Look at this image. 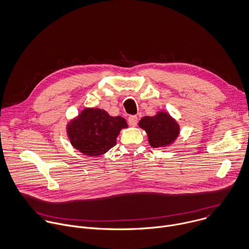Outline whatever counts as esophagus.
Returning <instances> with one entry per match:
<instances>
[{
    "label": "esophagus",
    "instance_id": "34e87169",
    "mask_svg": "<svg viewBox=\"0 0 249 249\" xmlns=\"http://www.w3.org/2000/svg\"><path fill=\"white\" fill-rule=\"evenodd\" d=\"M137 123H138V119L136 116H130L128 118V124L130 126H135L137 124Z\"/></svg>",
    "mask_w": 249,
    "mask_h": 249
}]
</instances>
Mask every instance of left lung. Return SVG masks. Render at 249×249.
I'll use <instances>...</instances> for the list:
<instances>
[{"instance_id":"1","label":"left lung","mask_w":249,"mask_h":249,"mask_svg":"<svg viewBox=\"0 0 249 249\" xmlns=\"http://www.w3.org/2000/svg\"><path fill=\"white\" fill-rule=\"evenodd\" d=\"M148 135V141L154 148L171 145L179 134V125L167 112H158L153 117H143L139 123Z\"/></svg>"}]
</instances>
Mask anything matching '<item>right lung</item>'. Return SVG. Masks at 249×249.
Segmentation results:
<instances>
[{"instance_id": "1", "label": "right lung", "mask_w": 249, "mask_h": 249, "mask_svg": "<svg viewBox=\"0 0 249 249\" xmlns=\"http://www.w3.org/2000/svg\"><path fill=\"white\" fill-rule=\"evenodd\" d=\"M127 127L126 121L121 117H112L98 108H86L67 125L71 145L87 156H100L117 144V137L123 128Z\"/></svg>"}]
</instances>
